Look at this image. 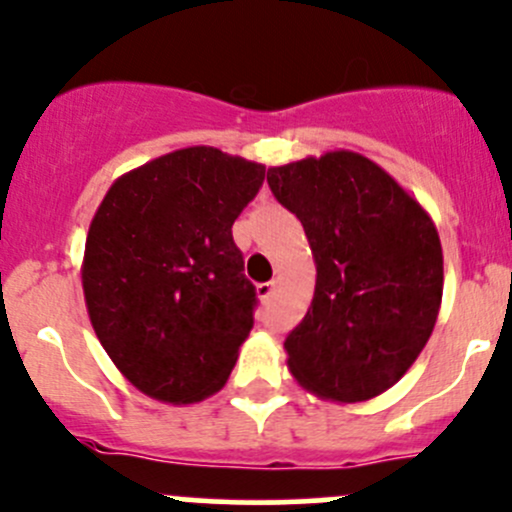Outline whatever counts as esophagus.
I'll return each instance as SVG.
<instances>
[{
    "label": "esophagus",
    "mask_w": 512,
    "mask_h": 512,
    "mask_svg": "<svg viewBox=\"0 0 512 512\" xmlns=\"http://www.w3.org/2000/svg\"><path fill=\"white\" fill-rule=\"evenodd\" d=\"M274 287H277V282H274V279H272V282L257 284V294H260V299H262V301H270Z\"/></svg>",
    "instance_id": "obj_1"
}]
</instances>
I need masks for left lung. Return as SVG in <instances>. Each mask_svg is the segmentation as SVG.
I'll list each match as a JSON object with an SVG mask.
<instances>
[{
    "mask_svg": "<svg viewBox=\"0 0 512 512\" xmlns=\"http://www.w3.org/2000/svg\"><path fill=\"white\" fill-rule=\"evenodd\" d=\"M267 184L316 260L314 299L284 341L294 378L336 402L380 395L437 324L444 260L432 218L353 152L274 166Z\"/></svg>",
    "mask_w": 512,
    "mask_h": 512,
    "instance_id": "1",
    "label": "left lung"
}]
</instances>
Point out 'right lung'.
I'll list each match as a JSON object with an SVG mask.
<instances>
[{"mask_svg":"<svg viewBox=\"0 0 512 512\" xmlns=\"http://www.w3.org/2000/svg\"><path fill=\"white\" fill-rule=\"evenodd\" d=\"M262 181V164L191 147L129 171L102 198L85 242V304L144 395L186 405L228 380L257 306L233 223Z\"/></svg>","mask_w":512,"mask_h":512,"instance_id":"right-lung-1","label":"right lung"}]
</instances>
